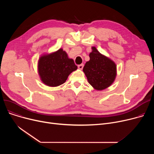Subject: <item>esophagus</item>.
I'll return each mask as SVG.
<instances>
[{"label": "esophagus", "instance_id": "obj_1", "mask_svg": "<svg viewBox=\"0 0 154 154\" xmlns=\"http://www.w3.org/2000/svg\"><path fill=\"white\" fill-rule=\"evenodd\" d=\"M83 67H84V64L83 63L80 64V65H79V66H78V68L79 69H80V70H82L83 69Z\"/></svg>", "mask_w": 154, "mask_h": 154}]
</instances>
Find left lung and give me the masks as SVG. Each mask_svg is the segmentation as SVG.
<instances>
[{"label": "left lung", "instance_id": "1", "mask_svg": "<svg viewBox=\"0 0 154 154\" xmlns=\"http://www.w3.org/2000/svg\"><path fill=\"white\" fill-rule=\"evenodd\" d=\"M89 54L90 60L85 63L83 71L88 82L94 88L102 91L109 87L116 77L115 63L102 55L95 47Z\"/></svg>", "mask_w": 154, "mask_h": 154}]
</instances>
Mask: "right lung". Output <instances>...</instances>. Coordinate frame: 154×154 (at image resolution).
Instances as JSON below:
<instances>
[{"label": "right lung", "mask_w": 154, "mask_h": 154, "mask_svg": "<svg viewBox=\"0 0 154 154\" xmlns=\"http://www.w3.org/2000/svg\"><path fill=\"white\" fill-rule=\"evenodd\" d=\"M77 69L74 60L69 59L67 53L62 48L42 56L38 64V74L42 81L51 87L63 84L70 73Z\"/></svg>", "instance_id": "right-lung-1"}]
</instances>
